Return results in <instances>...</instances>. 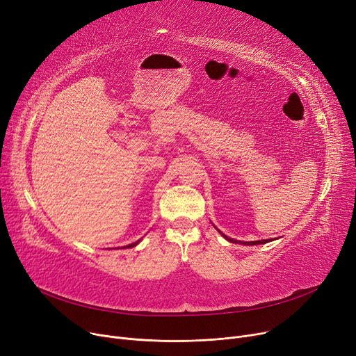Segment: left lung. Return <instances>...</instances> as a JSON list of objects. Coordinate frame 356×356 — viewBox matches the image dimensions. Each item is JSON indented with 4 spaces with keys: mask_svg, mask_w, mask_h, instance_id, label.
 I'll list each match as a JSON object with an SVG mask.
<instances>
[{
    "mask_svg": "<svg viewBox=\"0 0 356 356\" xmlns=\"http://www.w3.org/2000/svg\"><path fill=\"white\" fill-rule=\"evenodd\" d=\"M219 231V229H218ZM219 234L225 238L227 241H229V242H234V244H242V245H258V244H267V242H270V241H273V239H261V241H248V242H244V241H238V239H234V238H229V236H227L225 234H222L220 231H219Z\"/></svg>",
    "mask_w": 356,
    "mask_h": 356,
    "instance_id": "obj_1",
    "label": "left lung"
}]
</instances>
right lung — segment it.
Segmentation results:
<instances>
[{
    "instance_id": "1",
    "label": "right lung",
    "mask_w": 356,
    "mask_h": 356,
    "mask_svg": "<svg viewBox=\"0 0 356 356\" xmlns=\"http://www.w3.org/2000/svg\"><path fill=\"white\" fill-rule=\"evenodd\" d=\"M141 242V239H138V241H136V242H133V244H129V245H127V247H124V248H133V247H136V245H138Z\"/></svg>"
}]
</instances>
